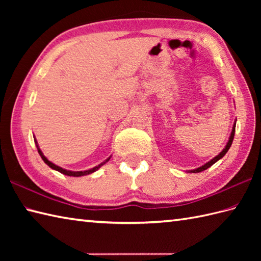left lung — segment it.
<instances>
[{
	"label": "left lung",
	"instance_id": "left-lung-1",
	"mask_svg": "<svg viewBox=\"0 0 261 261\" xmlns=\"http://www.w3.org/2000/svg\"><path fill=\"white\" fill-rule=\"evenodd\" d=\"M236 122H237V120L234 121L233 126H232V131H231V135H230V137H229L228 143H226L225 147L223 148V150L221 151V152L218 154V156H215L213 159H211L210 162H207L206 164H204L203 166H201V167L195 168V169H192V170H187L188 173H201V171H203V170H205V169H207L208 167H211V166L214 165L216 162H218V160H220L221 158H223V157H224V154H225L226 152H228V150H229L230 147H231V145H232V141H233L234 132H236Z\"/></svg>",
	"mask_w": 261,
	"mask_h": 261
}]
</instances>
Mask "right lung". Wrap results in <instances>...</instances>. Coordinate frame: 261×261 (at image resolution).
Returning a JSON list of instances; mask_svg holds the SVG:
<instances>
[{
  "instance_id": "right-lung-1",
  "label": "right lung",
  "mask_w": 261,
  "mask_h": 261,
  "mask_svg": "<svg viewBox=\"0 0 261 261\" xmlns=\"http://www.w3.org/2000/svg\"><path fill=\"white\" fill-rule=\"evenodd\" d=\"M33 138H35V137H33ZM35 142H36V146H37V149H38V152H39V154H40V157L42 158L43 162H45V164H47V165L49 166V167H50L51 169H54V170H57V171H59V173H62V174H64V175H67V176L81 177V176L90 175V174L94 173V171H96L98 168H101L102 166H103L104 164H107V163L109 162V160H110V158H111V156H110L107 160H104L103 163H101L99 165L95 166V167H93V168H91V169H87V170H81V171H73V170H68V169H65V168L59 167V166H57V165H55L54 163H51L50 160H48V159H47V157H45V154H43V153H42V151L40 150V148H39V146H38V142H37V140H36V138H35Z\"/></svg>"
}]
</instances>
